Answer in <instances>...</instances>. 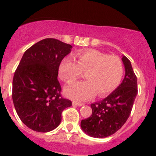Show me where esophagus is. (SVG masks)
I'll return each mask as SVG.
<instances>
[{"label":"esophagus","instance_id":"1","mask_svg":"<svg viewBox=\"0 0 156 156\" xmlns=\"http://www.w3.org/2000/svg\"><path fill=\"white\" fill-rule=\"evenodd\" d=\"M72 105H73V106H83L84 104L81 103H78V102L73 101L72 102Z\"/></svg>","mask_w":156,"mask_h":156}]
</instances>
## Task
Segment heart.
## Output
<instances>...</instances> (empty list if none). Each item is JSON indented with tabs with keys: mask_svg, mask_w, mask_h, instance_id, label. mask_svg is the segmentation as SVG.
Wrapping results in <instances>:
<instances>
[{
	"mask_svg": "<svg viewBox=\"0 0 156 156\" xmlns=\"http://www.w3.org/2000/svg\"><path fill=\"white\" fill-rule=\"evenodd\" d=\"M85 72L86 81H75L65 88V94L75 100H86L97 93L103 97L120 84L124 74L122 60L118 56H108L97 50L78 53L75 60L65 57L60 62L59 75L66 82H71Z\"/></svg>",
	"mask_w": 156,
	"mask_h": 156,
	"instance_id": "heart-1",
	"label": "heart"
}]
</instances>
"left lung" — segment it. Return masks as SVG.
Wrapping results in <instances>:
<instances>
[{
    "mask_svg": "<svg viewBox=\"0 0 156 156\" xmlns=\"http://www.w3.org/2000/svg\"><path fill=\"white\" fill-rule=\"evenodd\" d=\"M125 75L108 97L90 105L92 115L81 122L83 131L90 136L104 138L119 130L127 122L137 94V81L130 60L123 56Z\"/></svg>",
    "mask_w": 156,
    "mask_h": 156,
    "instance_id": "8db88e82",
    "label": "left lung"
}]
</instances>
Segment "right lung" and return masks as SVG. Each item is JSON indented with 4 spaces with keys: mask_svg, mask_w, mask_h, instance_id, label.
I'll list each match as a JSON object with an SVG mask.
<instances>
[{
    "mask_svg": "<svg viewBox=\"0 0 156 156\" xmlns=\"http://www.w3.org/2000/svg\"><path fill=\"white\" fill-rule=\"evenodd\" d=\"M72 47L57 39L46 38L26 50L12 80L14 107L23 124L37 132L59 126L62 112L72 101L61 97L58 71Z\"/></svg>",
    "mask_w": 156,
    "mask_h": 156,
    "instance_id": "obj_1",
    "label": "right lung"
}]
</instances>
